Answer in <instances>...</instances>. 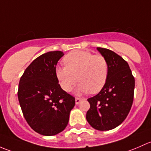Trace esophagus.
Here are the masks:
<instances>
[{"instance_id": "34e87169", "label": "esophagus", "mask_w": 151, "mask_h": 151, "mask_svg": "<svg viewBox=\"0 0 151 151\" xmlns=\"http://www.w3.org/2000/svg\"><path fill=\"white\" fill-rule=\"evenodd\" d=\"M81 100H82L81 98H79V97H76V105H78V104L80 103V102Z\"/></svg>"}]
</instances>
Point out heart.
I'll return each instance as SVG.
<instances>
[{
    "label": "heart",
    "instance_id": "heart-1",
    "mask_svg": "<svg viewBox=\"0 0 151 151\" xmlns=\"http://www.w3.org/2000/svg\"><path fill=\"white\" fill-rule=\"evenodd\" d=\"M65 66L56 68L60 86L67 92L72 91L77 81L78 91L96 93L105 85L108 73L107 60L101 54L88 51H73L63 59Z\"/></svg>",
    "mask_w": 151,
    "mask_h": 151
}]
</instances>
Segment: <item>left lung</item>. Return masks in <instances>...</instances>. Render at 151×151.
Segmentation results:
<instances>
[{"label":"left lung","instance_id":"obj_1","mask_svg":"<svg viewBox=\"0 0 151 151\" xmlns=\"http://www.w3.org/2000/svg\"><path fill=\"white\" fill-rule=\"evenodd\" d=\"M108 66L106 82L90 104L86 120L99 131L113 129L125 120L133 103L134 78L127 61L110 49L97 47Z\"/></svg>","mask_w":151,"mask_h":151}]
</instances>
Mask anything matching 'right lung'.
<instances>
[{
	"label": "right lung",
	"instance_id": "add662e5",
	"mask_svg": "<svg viewBox=\"0 0 151 151\" xmlns=\"http://www.w3.org/2000/svg\"><path fill=\"white\" fill-rule=\"evenodd\" d=\"M64 55L54 51L34 60L20 78L18 99L23 116L37 133L52 136L65 129L75 97L59 84L56 65Z\"/></svg>",
	"mask_w": 151,
	"mask_h": 151
}]
</instances>
